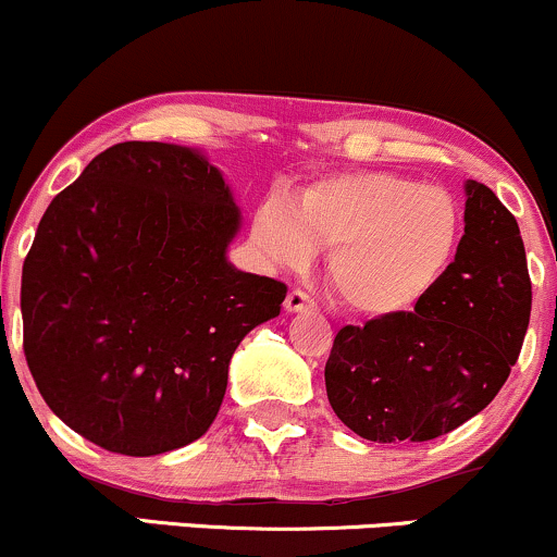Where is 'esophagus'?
Returning <instances> with one entry per match:
<instances>
[{
  "label": "esophagus",
  "mask_w": 557,
  "mask_h": 557,
  "mask_svg": "<svg viewBox=\"0 0 557 557\" xmlns=\"http://www.w3.org/2000/svg\"><path fill=\"white\" fill-rule=\"evenodd\" d=\"M311 309H314V300H311L309 293L298 290V287H293V290L287 293L285 311H290V314H298V311H311Z\"/></svg>",
  "instance_id": "obj_1"
}]
</instances>
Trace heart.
Returning a JSON list of instances; mask_svg holds the SVG:
<instances>
[{
	"label": "heart",
	"instance_id": "1",
	"mask_svg": "<svg viewBox=\"0 0 557 557\" xmlns=\"http://www.w3.org/2000/svg\"><path fill=\"white\" fill-rule=\"evenodd\" d=\"M253 243L274 264L296 267L330 246L327 277L359 314L413 309L443 277L461 238L456 198L389 172H350L270 196L253 214Z\"/></svg>",
	"mask_w": 557,
	"mask_h": 557
}]
</instances>
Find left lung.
<instances>
[{
  "label": "left lung",
  "mask_w": 557,
  "mask_h": 557,
  "mask_svg": "<svg viewBox=\"0 0 557 557\" xmlns=\"http://www.w3.org/2000/svg\"><path fill=\"white\" fill-rule=\"evenodd\" d=\"M456 259L413 311L343 327L324 385L332 411L372 443H426L476 417L521 354L532 280L516 216L466 181Z\"/></svg>",
  "instance_id": "left-lung-1"
}]
</instances>
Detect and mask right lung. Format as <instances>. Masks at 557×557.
Segmentation results:
<instances>
[{"instance_id": "right-lung-1", "label": "right lung", "mask_w": 557, "mask_h": 557, "mask_svg": "<svg viewBox=\"0 0 557 557\" xmlns=\"http://www.w3.org/2000/svg\"><path fill=\"white\" fill-rule=\"evenodd\" d=\"M233 194L198 151L114 144L57 194L23 264V350L70 430L123 456L201 437L243 337L287 287L235 270Z\"/></svg>"}]
</instances>
